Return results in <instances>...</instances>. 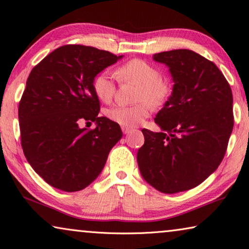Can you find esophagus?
Returning <instances> with one entry per match:
<instances>
[{
    "instance_id": "obj_1",
    "label": "esophagus",
    "mask_w": 249,
    "mask_h": 249,
    "mask_svg": "<svg viewBox=\"0 0 249 249\" xmlns=\"http://www.w3.org/2000/svg\"><path fill=\"white\" fill-rule=\"evenodd\" d=\"M122 131H123V134H129L130 131H131V129L130 128H128V127H124V126H122Z\"/></svg>"
}]
</instances>
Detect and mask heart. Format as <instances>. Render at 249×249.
I'll use <instances>...</instances> for the list:
<instances>
[{"label":"heart","mask_w":249,"mask_h":249,"mask_svg":"<svg viewBox=\"0 0 249 249\" xmlns=\"http://www.w3.org/2000/svg\"><path fill=\"white\" fill-rule=\"evenodd\" d=\"M121 81L138 84L135 100L130 106L116 105L106 110L109 120L124 127H136L149 118L151 107L160 108L171 96L170 83L162 79L160 68L141 59H133L119 66L115 71ZM93 91L96 97L105 104L112 100L115 93V82L108 72H99L93 79Z\"/></svg>","instance_id":"1"}]
</instances>
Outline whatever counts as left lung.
<instances>
[{"label":"left lung","instance_id":"1","mask_svg":"<svg viewBox=\"0 0 249 249\" xmlns=\"http://www.w3.org/2000/svg\"><path fill=\"white\" fill-rule=\"evenodd\" d=\"M153 59L169 67L174 86L155 118L160 133L142 129L137 161L151 186L176 194L198 186L218 168L233 129V97L218 67L192 50Z\"/></svg>","mask_w":249,"mask_h":249}]
</instances>
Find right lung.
Listing matches in <instances>:
<instances>
[{"instance_id": "obj_1", "label": "right lung", "mask_w": 249, "mask_h": 249, "mask_svg": "<svg viewBox=\"0 0 249 249\" xmlns=\"http://www.w3.org/2000/svg\"><path fill=\"white\" fill-rule=\"evenodd\" d=\"M121 57L65 45L31 71L18 108L21 145L31 167L51 186L67 193L89 186L123 136L118 123L98 116L92 87L97 73ZM83 120L97 127L80 129Z\"/></svg>"}]
</instances>
